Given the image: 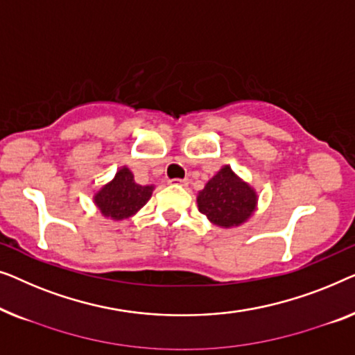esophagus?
<instances>
[{
	"label": "esophagus",
	"mask_w": 355,
	"mask_h": 355,
	"mask_svg": "<svg viewBox=\"0 0 355 355\" xmlns=\"http://www.w3.org/2000/svg\"><path fill=\"white\" fill-rule=\"evenodd\" d=\"M171 184H173V187H187L188 184V178H172L171 182H168Z\"/></svg>",
	"instance_id": "1"
}]
</instances>
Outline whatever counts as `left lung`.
Returning <instances> with one entry per match:
<instances>
[{"label": "left lung", "instance_id": "8db88e82", "mask_svg": "<svg viewBox=\"0 0 355 355\" xmlns=\"http://www.w3.org/2000/svg\"><path fill=\"white\" fill-rule=\"evenodd\" d=\"M198 209L209 222L220 228L243 225L257 209V193L239 178L230 166H223L198 193Z\"/></svg>", "mask_w": 355, "mask_h": 355}]
</instances>
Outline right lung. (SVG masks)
<instances>
[{
	"label": "right lung",
	"mask_w": 355,
	"mask_h": 355,
	"mask_svg": "<svg viewBox=\"0 0 355 355\" xmlns=\"http://www.w3.org/2000/svg\"><path fill=\"white\" fill-rule=\"evenodd\" d=\"M154 184H138L128 167H121L116 175L94 193L93 201L104 217L125 220L149 201Z\"/></svg>",
	"instance_id": "add662e5"
}]
</instances>
